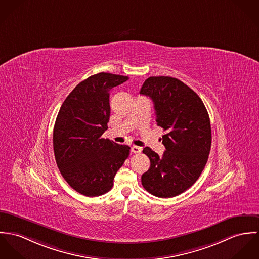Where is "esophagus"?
<instances>
[{"mask_svg": "<svg viewBox=\"0 0 259 259\" xmlns=\"http://www.w3.org/2000/svg\"><path fill=\"white\" fill-rule=\"evenodd\" d=\"M141 151H142V148H141V147H138V146H135V145L131 147V152H132V153L139 154V153H141Z\"/></svg>", "mask_w": 259, "mask_h": 259, "instance_id": "esophagus-1", "label": "esophagus"}]
</instances>
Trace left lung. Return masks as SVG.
Returning <instances> with one entry per match:
<instances>
[{
    "mask_svg": "<svg viewBox=\"0 0 259 259\" xmlns=\"http://www.w3.org/2000/svg\"><path fill=\"white\" fill-rule=\"evenodd\" d=\"M140 93L153 100L157 125L166 131L162 157L144 148L151 166L141 182L150 194L172 198L196 183L207 162L211 145L208 113L200 96L174 77L151 76Z\"/></svg>",
    "mask_w": 259,
    "mask_h": 259,
    "instance_id": "left-lung-1",
    "label": "left lung"
}]
</instances>
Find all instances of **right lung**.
Instances as JSON below:
<instances>
[{
	"label": "right lung",
	"mask_w": 259,
	"mask_h": 259,
	"mask_svg": "<svg viewBox=\"0 0 259 259\" xmlns=\"http://www.w3.org/2000/svg\"><path fill=\"white\" fill-rule=\"evenodd\" d=\"M128 76L100 72L77 84L63 101L54 128V151L67 184L87 197H98L113 187L117 171L130 147L102 138L108 128L109 92Z\"/></svg>",
	"instance_id": "obj_1"
}]
</instances>
